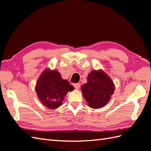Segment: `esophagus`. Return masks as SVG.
Listing matches in <instances>:
<instances>
[{
    "instance_id": "esophagus-1",
    "label": "esophagus",
    "mask_w": 151,
    "mask_h": 151,
    "mask_svg": "<svg viewBox=\"0 0 151 151\" xmlns=\"http://www.w3.org/2000/svg\"><path fill=\"white\" fill-rule=\"evenodd\" d=\"M73 86L75 87L76 89H78L80 88V83H73Z\"/></svg>"
}]
</instances>
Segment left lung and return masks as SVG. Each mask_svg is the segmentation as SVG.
Instances as JSON below:
<instances>
[{
  "instance_id": "1",
  "label": "left lung",
  "mask_w": 151,
  "mask_h": 151,
  "mask_svg": "<svg viewBox=\"0 0 151 151\" xmlns=\"http://www.w3.org/2000/svg\"><path fill=\"white\" fill-rule=\"evenodd\" d=\"M114 84L111 78L101 70H94L87 76V82L81 87L84 99L93 109L103 107L111 99Z\"/></svg>"
}]
</instances>
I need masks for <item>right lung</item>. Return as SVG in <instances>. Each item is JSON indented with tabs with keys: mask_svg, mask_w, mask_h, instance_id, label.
<instances>
[{
	"mask_svg": "<svg viewBox=\"0 0 151 151\" xmlns=\"http://www.w3.org/2000/svg\"><path fill=\"white\" fill-rule=\"evenodd\" d=\"M74 87L67 80H63L60 73L46 69L38 79L35 91L38 99L45 107L54 109L62 105L64 96Z\"/></svg>",
	"mask_w": 151,
	"mask_h": 151,
	"instance_id": "obj_1",
	"label": "right lung"
}]
</instances>
